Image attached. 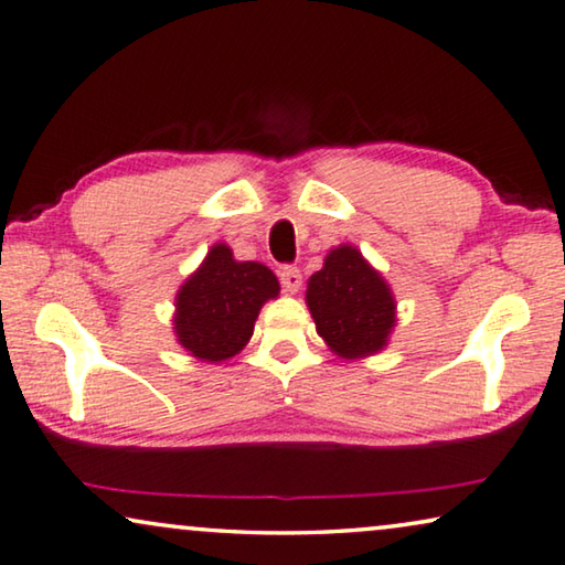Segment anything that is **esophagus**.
<instances>
[{
	"label": "esophagus",
	"instance_id": "esophagus-1",
	"mask_svg": "<svg viewBox=\"0 0 565 565\" xmlns=\"http://www.w3.org/2000/svg\"><path fill=\"white\" fill-rule=\"evenodd\" d=\"M280 282H282V290L285 292H290V295L298 292L300 285H302V275H300L298 267H282V270H280Z\"/></svg>",
	"mask_w": 565,
	"mask_h": 565
}]
</instances>
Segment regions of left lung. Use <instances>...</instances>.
<instances>
[{"mask_svg": "<svg viewBox=\"0 0 565 565\" xmlns=\"http://www.w3.org/2000/svg\"><path fill=\"white\" fill-rule=\"evenodd\" d=\"M306 306L318 335L345 361L381 353L396 328L394 290L353 245L326 255L308 280Z\"/></svg>", "mask_w": 565, "mask_h": 565, "instance_id": "obj_1", "label": "left lung"}]
</instances>
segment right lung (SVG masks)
<instances>
[{
	"mask_svg": "<svg viewBox=\"0 0 565 565\" xmlns=\"http://www.w3.org/2000/svg\"><path fill=\"white\" fill-rule=\"evenodd\" d=\"M277 295L280 282L270 267L239 263L230 245L216 242L173 300L177 343L196 361H227L249 343L259 310Z\"/></svg>",
	"mask_w": 565,
	"mask_h": 565,
	"instance_id": "right-lung-1",
	"label": "right lung"
}]
</instances>
